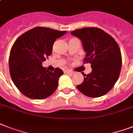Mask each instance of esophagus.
<instances>
[{"label": "esophagus", "instance_id": "1", "mask_svg": "<svg viewBox=\"0 0 133 133\" xmlns=\"http://www.w3.org/2000/svg\"><path fill=\"white\" fill-rule=\"evenodd\" d=\"M65 73H66V74H68V75H73L72 72H71V71H69V70L65 71Z\"/></svg>", "mask_w": 133, "mask_h": 133}]
</instances>
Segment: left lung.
<instances>
[{
	"instance_id": "left-lung-1",
	"label": "left lung",
	"mask_w": 133,
	"mask_h": 133,
	"mask_svg": "<svg viewBox=\"0 0 133 133\" xmlns=\"http://www.w3.org/2000/svg\"><path fill=\"white\" fill-rule=\"evenodd\" d=\"M81 41L86 53L84 63H90L92 72H82L83 83L77 88L90 97L105 95L117 81L122 68L119 47L110 34L97 28H82L71 32Z\"/></svg>"
}]
</instances>
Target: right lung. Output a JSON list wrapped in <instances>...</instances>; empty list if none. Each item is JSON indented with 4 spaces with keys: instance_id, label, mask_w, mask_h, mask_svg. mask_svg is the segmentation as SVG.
Returning <instances> with one entry per match:
<instances>
[{
    "instance_id": "add662e5",
    "label": "right lung",
    "mask_w": 133,
    "mask_h": 133,
    "mask_svg": "<svg viewBox=\"0 0 133 133\" xmlns=\"http://www.w3.org/2000/svg\"><path fill=\"white\" fill-rule=\"evenodd\" d=\"M66 32L36 27L16 40L9 54V72L14 85L25 96L45 99L56 90L63 72L60 68L49 71L42 63L52 54L56 38Z\"/></svg>"
}]
</instances>
